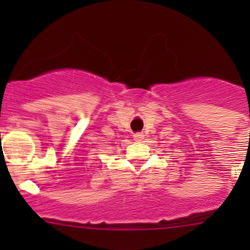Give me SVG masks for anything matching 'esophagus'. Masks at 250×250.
Listing matches in <instances>:
<instances>
[{"label": "esophagus", "instance_id": "1", "mask_svg": "<svg viewBox=\"0 0 250 250\" xmlns=\"http://www.w3.org/2000/svg\"><path fill=\"white\" fill-rule=\"evenodd\" d=\"M143 138H144L143 133H137V134H134V140L141 141V140H143Z\"/></svg>", "mask_w": 250, "mask_h": 250}]
</instances>
